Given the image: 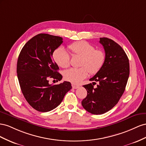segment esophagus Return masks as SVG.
Returning a JSON list of instances; mask_svg holds the SVG:
<instances>
[{
  "label": "esophagus",
  "instance_id": "34e87169",
  "mask_svg": "<svg viewBox=\"0 0 146 146\" xmlns=\"http://www.w3.org/2000/svg\"><path fill=\"white\" fill-rule=\"evenodd\" d=\"M72 87H73V89H78V88H79V87H80V86H76V85H75V84H72Z\"/></svg>",
  "mask_w": 146,
  "mask_h": 146
}]
</instances>
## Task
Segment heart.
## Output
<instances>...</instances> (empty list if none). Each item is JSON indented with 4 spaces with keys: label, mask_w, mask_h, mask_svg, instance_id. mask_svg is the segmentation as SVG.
I'll return each mask as SVG.
<instances>
[{
    "label": "heart",
    "mask_w": 146,
    "mask_h": 146,
    "mask_svg": "<svg viewBox=\"0 0 146 146\" xmlns=\"http://www.w3.org/2000/svg\"><path fill=\"white\" fill-rule=\"evenodd\" d=\"M73 56L81 57L78 68H70L64 72L65 80L73 84L80 83L88 76L89 72L96 74L102 69L106 60L105 52L102 49H95L93 44L86 41H75L68 45ZM54 60L61 68H67L70 63V56L62 47L56 49L52 53Z\"/></svg>",
    "instance_id": "heart-1"
}]
</instances>
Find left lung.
<instances>
[{
	"label": "left lung",
	"mask_w": 146,
	"mask_h": 146,
	"mask_svg": "<svg viewBox=\"0 0 146 146\" xmlns=\"http://www.w3.org/2000/svg\"><path fill=\"white\" fill-rule=\"evenodd\" d=\"M100 43L105 49L106 60L102 69L89 80L99 84L95 88L93 83L83 86L87 95L81 102L87 111L96 115L105 113L118 103L130 74L129 60L122 48L105 37L100 38Z\"/></svg>",
	"instance_id": "1"
}]
</instances>
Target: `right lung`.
Here are the masks:
<instances>
[{
	"label": "right lung",
	"mask_w": 146,
	"mask_h": 146,
	"mask_svg": "<svg viewBox=\"0 0 146 146\" xmlns=\"http://www.w3.org/2000/svg\"><path fill=\"white\" fill-rule=\"evenodd\" d=\"M63 42L60 36L47 34L34 36L25 44L18 57L17 75L26 101L40 112H48L59 106L65 94L72 89L70 82L49 84L48 79L60 81L59 68L52 53Z\"/></svg>",
	"instance_id": "add662e5"
}]
</instances>
